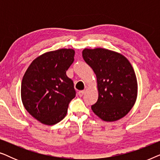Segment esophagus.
I'll list each match as a JSON object with an SVG mask.
<instances>
[{
  "label": "esophagus",
  "instance_id": "obj_1",
  "mask_svg": "<svg viewBox=\"0 0 160 160\" xmlns=\"http://www.w3.org/2000/svg\"><path fill=\"white\" fill-rule=\"evenodd\" d=\"M85 92H86V90H82V91H79L78 92V95L80 96V97H82L83 95H84Z\"/></svg>",
  "mask_w": 160,
  "mask_h": 160
}]
</instances>
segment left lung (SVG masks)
<instances>
[{"label": "left lung", "mask_w": 160, "mask_h": 160, "mask_svg": "<svg viewBox=\"0 0 160 160\" xmlns=\"http://www.w3.org/2000/svg\"><path fill=\"white\" fill-rule=\"evenodd\" d=\"M82 57L97 77L98 99L92 110L103 121L122 119L137 98V78L130 62L122 54L102 48L84 49Z\"/></svg>", "instance_id": "1"}]
</instances>
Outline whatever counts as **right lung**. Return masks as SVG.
I'll return each mask as SVG.
<instances>
[{
	"instance_id": "right-lung-1",
	"label": "right lung",
	"mask_w": 160,
	"mask_h": 160,
	"mask_svg": "<svg viewBox=\"0 0 160 160\" xmlns=\"http://www.w3.org/2000/svg\"><path fill=\"white\" fill-rule=\"evenodd\" d=\"M74 54L71 49L43 54L32 61L23 76L22 101L28 112L41 123L53 125L64 119L75 98L73 82L66 75Z\"/></svg>"
}]
</instances>
